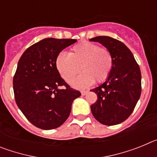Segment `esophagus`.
I'll return each mask as SVG.
<instances>
[{"instance_id": "34e87169", "label": "esophagus", "mask_w": 157, "mask_h": 157, "mask_svg": "<svg viewBox=\"0 0 157 157\" xmlns=\"http://www.w3.org/2000/svg\"><path fill=\"white\" fill-rule=\"evenodd\" d=\"M87 93H88V91H85V90H83V91H81V94H82V96L86 95V94H87Z\"/></svg>"}]
</instances>
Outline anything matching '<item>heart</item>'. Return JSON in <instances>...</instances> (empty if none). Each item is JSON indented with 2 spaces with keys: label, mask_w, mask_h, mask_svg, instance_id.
I'll return each mask as SVG.
<instances>
[{
  "label": "heart",
  "mask_w": 157,
  "mask_h": 157,
  "mask_svg": "<svg viewBox=\"0 0 157 157\" xmlns=\"http://www.w3.org/2000/svg\"><path fill=\"white\" fill-rule=\"evenodd\" d=\"M55 63L59 74L68 83L73 81L80 66L83 73L74 80L72 86L86 89L95 81L102 82L109 77L113 67V56L108 48L84 41L72 47L69 54L60 52Z\"/></svg>",
  "instance_id": "1"
}]
</instances>
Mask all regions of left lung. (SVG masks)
I'll return each mask as SVG.
<instances>
[{
	"label": "left lung",
	"mask_w": 157,
	"mask_h": 157,
	"mask_svg": "<svg viewBox=\"0 0 157 157\" xmlns=\"http://www.w3.org/2000/svg\"><path fill=\"white\" fill-rule=\"evenodd\" d=\"M108 48L113 67L105 82L92 91L98 100L90 106L93 116L104 125H116L130 116L141 92V75L134 55L123 42L108 36L90 39Z\"/></svg>",
	"instance_id": "left-lung-1"
}]
</instances>
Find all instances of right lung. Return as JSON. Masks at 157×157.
<instances>
[{
    "mask_svg": "<svg viewBox=\"0 0 157 157\" xmlns=\"http://www.w3.org/2000/svg\"><path fill=\"white\" fill-rule=\"evenodd\" d=\"M76 41L45 38L29 47L18 62L13 78L16 105L38 128L60 127L70 115L73 101L81 96L60 77L55 63L59 52Z\"/></svg>",
    "mask_w": 157,
    "mask_h": 157,
    "instance_id": "obj_1",
    "label": "right lung"
}]
</instances>
